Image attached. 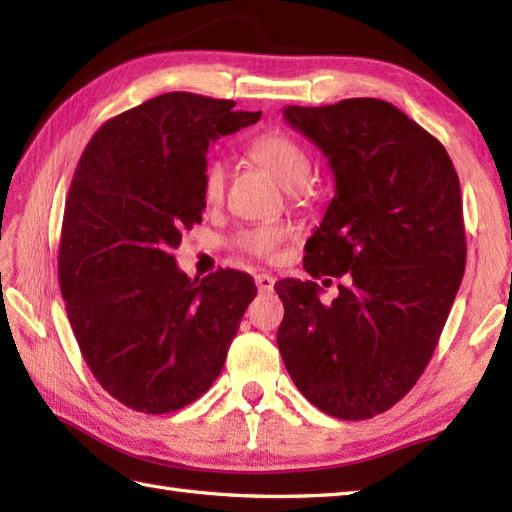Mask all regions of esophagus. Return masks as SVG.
<instances>
[{
    "label": "esophagus",
    "instance_id": "1",
    "mask_svg": "<svg viewBox=\"0 0 512 512\" xmlns=\"http://www.w3.org/2000/svg\"><path fill=\"white\" fill-rule=\"evenodd\" d=\"M255 284L259 288V292H273L275 277L268 275V273H259V275H255Z\"/></svg>",
    "mask_w": 512,
    "mask_h": 512
}]
</instances>
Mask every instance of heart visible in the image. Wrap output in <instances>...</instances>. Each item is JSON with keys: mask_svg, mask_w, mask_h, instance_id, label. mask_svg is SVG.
<instances>
[{"mask_svg": "<svg viewBox=\"0 0 512 512\" xmlns=\"http://www.w3.org/2000/svg\"><path fill=\"white\" fill-rule=\"evenodd\" d=\"M259 165L268 169L284 187L295 195H303L314 180V158L297 138L286 132H266L257 136L248 147ZM228 167L222 158H211L202 171V198L206 204H217L222 200L226 187ZM284 239V231L277 226H259L242 231L235 237V246L248 255L268 257Z\"/></svg>", "mask_w": 512, "mask_h": 512, "instance_id": "b5f03b06", "label": "heart"}]
</instances>
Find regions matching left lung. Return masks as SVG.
Returning a JSON list of instances; mask_svg holds the SVG:
<instances>
[{"instance_id": "8db88e82", "label": "left lung", "mask_w": 512, "mask_h": 512, "mask_svg": "<svg viewBox=\"0 0 512 512\" xmlns=\"http://www.w3.org/2000/svg\"><path fill=\"white\" fill-rule=\"evenodd\" d=\"M284 116L323 151L336 180L303 268L314 279L350 273L352 284L325 306L314 281H277V345L314 407L367 420L418 383L458 295L460 180L440 140L387 101L290 105Z\"/></svg>"}]
</instances>
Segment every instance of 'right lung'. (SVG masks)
<instances>
[{
	"instance_id": "right-lung-1",
	"label": "right lung",
	"mask_w": 512,
	"mask_h": 512,
	"mask_svg": "<svg viewBox=\"0 0 512 512\" xmlns=\"http://www.w3.org/2000/svg\"><path fill=\"white\" fill-rule=\"evenodd\" d=\"M235 103L169 92L99 127L76 165L59 242V286L85 363L143 413L191 405L220 376L255 281L189 279L173 248L202 220V171L217 136L259 121Z\"/></svg>"
}]
</instances>
